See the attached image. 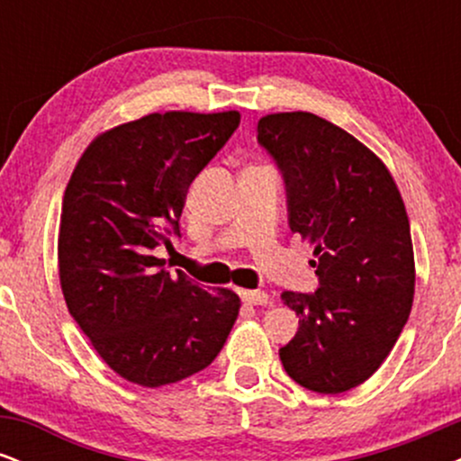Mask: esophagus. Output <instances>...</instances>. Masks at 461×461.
<instances>
[{"instance_id":"34e87169","label":"esophagus","mask_w":461,"mask_h":461,"mask_svg":"<svg viewBox=\"0 0 461 461\" xmlns=\"http://www.w3.org/2000/svg\"><path fill=\"white\" fill-rule=\"evenodd\" d=\"M240 297L247 305H267L271 301V297L264 290H242Z\"/></svg>"}]
</instances>
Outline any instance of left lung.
Here are the masks:
<instances>
[{
  "mask_svg": "<svg viewBox=\"0 0 461 461\" xmlns=\"http://www.w3.org/2000/svg\"><path fill=\"white\" fill-rule=\"evenodd\" d=\"M258 140L282 168L290 230L314 245L321 284L314 294H282L299 331L279 359L303 388L347 393L382 366L410 316L416 267L405 203L388 167L321 116L267 114Z\"/></svg>",
  "mask_w": 461,
  "mask_h": 461,
  "instance_id": "8db88e82",
  "label": "left lung"
}]
</instances>
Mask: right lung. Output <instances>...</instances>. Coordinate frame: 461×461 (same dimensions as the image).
Masks as SVG:
<instances>
[{"label": "right lung", "instance_id": "1", "mask_svg": "<svg viewBox=\"0 0 461 461\" xmlns=\"http://www.w3.org/2000/svg\"><path fill=\"white\" fill-rule=\"evenodd\" d=\"M238 123V110L140 116L95 136L67 184L58 273L68 314L99 357L142 388L210 366L238 319L234 290L210 294L151 256L171 245L188 186Z\"/></svg>", "mask_w": 461, "mask_h": 461}]
</instances>
